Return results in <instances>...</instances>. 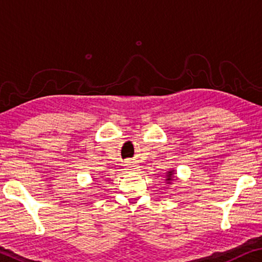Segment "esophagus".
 I'll use <instances>...</instances> for the list:
<instances>
[{"mask_svg":"<svg viewBox=\"0 0 262 262\" xmlns=\"http://www.w3.org/2000/svg\"><path fill=\"white\" fill-rule=\"evenodd\" d=\"M138 166H136L135 164H132V163H127L126 164V169L128 172H132V171H138Z\"/></svg>","mask_w":262,"mask_h":262,"instance_id":"esophagus-1","label":"esophagus"}]
</instances>
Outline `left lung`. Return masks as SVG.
I'll list each match as a JSON object with an SVG mask.
<instances>
[{"label": "left lung", "mask_w": 262, "mask_h": 262, "mask_svg": "<svg viewBox=\"0 0 262 262\" xmlns=\"http://www.w3.org/2000/svg\"><path fill=\"white\" fill-rule=\"evenodd\" d=\"M173 178H174V177H173V171H169V172L167 173V179H166L167 184H171Z\"/></svg>", "instance_id": "obj_1"}]
</instances>
